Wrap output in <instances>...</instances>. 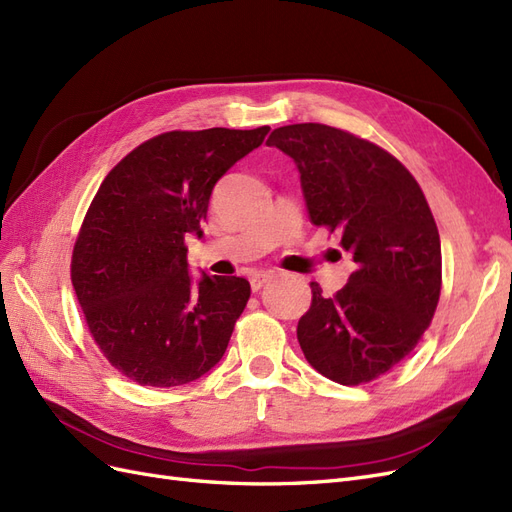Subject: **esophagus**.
<instances>
[{"label": "esophagus", "mask_w": 512, "mask_h": 512, "mask_svg": "<svg viewBox=\"0 0 512 512\" xmlns=\"http://www.w3.org/2000/svg\"><path fill=\"white\" fill-rule=\"evenodd\" d=\"M271 280H273V273L258 271V273H254V275H252L250 286H252V290H254V292H258L260 288H265V286H267Z\"/></svg>", "instance_id": "obj_1"}]
</instances>
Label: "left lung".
<instances>
[{
  "label": "left lung",
  "mask_w": 512,
  "mask_h": 512,
  "mask_svg": "<svg viewBox=\"0 0 512 512\" xmlns=\"http://www.w3.org/2000/svg\"><path fill=\"white\" fill-rule=\"evenodd\" d=\"M267 145L292 158L309 220L339 232L354 262L333 297L309 284L305 359L339 384L374 380L414 350L438 307L442 250L423 190L391 153L322 123L277 128Z\"/></svg>",
  "instance_id": "1"
}]
</instances>
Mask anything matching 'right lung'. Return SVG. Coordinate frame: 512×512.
<instances>
[{
	"label": "right lung",
	"instance_id": "obj_1",
	"mask_svg": "<svg viewBox=\"0 0 512 512\" xmlns=\"http://www.w3.org/2000/svg\"><path fill=\"white\" fill-rule=\"evenodd\" d=\"M269 130L166 132L102 181L74 245L72 286L96 344L126 378L164 389L220 363L250 282L192 277L185 237H203L215 183Z\"/></svg>",
	"mask_w": 512,
	"mask_h": 512
}]
</instances>
